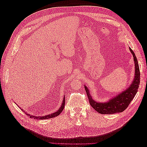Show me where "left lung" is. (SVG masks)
<instances>
[{
	"instance_id": "obj_1",
	"label": "left lung",
	"mask_w": 147,
	"mask_h": 147,
	"mask_svg": "<svg viewBox=\"0 0 147 147\" xmlns=\"http://www.w3.org/2000/svg\"><path fill=\"white\" fill-rule=\"evenodd\" d=\"M130 51L134 57V61L135 63V75L134 80L132 81L131 85L129 86L125 91L119 93L117 96L111 99L108 102H97L91 97L90 91L86 86H84V88L86 92L90 104L92 107L96 110L97 112L101 114H113L119 112H122L127 109L131 102L134 99L139 88L140 84V70L138 64L137 57L135 53L129 48Z\"/></svg>"
}]
</instances>
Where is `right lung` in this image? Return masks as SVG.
<instances>
[{
	"instance_id": "obj_1",
	"label": "right lung",
	"mask_w": 147,
	"mask_h": 147,
	"mask_svg": "<svg viewBox=\"0 0 147 147\" xmlns=\"http://www.w3.org/2000/svg\"><path fill=\"white\" fill-rule=\"evenodd\" d=\"M64 105H65V97H64L63 98V102H62V104H61V106L60 107V108L58 110H57L56 112L55 113H53L50 115H45V116L44 117H35V116H33V115H30L29 114H28L26 113V115H28V116L30 117V118H34V119H49V118H54L55 117H57L58 116V115L63 112V109H64ZM22 110H23V109H21Z\"/></svg>"
}]
</instances>
